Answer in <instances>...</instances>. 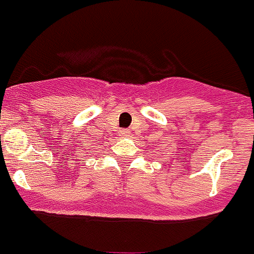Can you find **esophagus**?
Listing matches in <instances>:
<instances>
[{
	"label": "esophagus",
	"instance_id": "esophagus-1",
	"mask_svg": "<svg viewBox=\"0 0 254 254\" xmlns=\"http://www.w3.org/2000/svg\"><path fill=\"white\" fill-rule=\"evenodd\" d=\"M121 135L123 137H128L129 136V131H128V129H123V131H121Z\"/></svg>",
	"mask_w": 254,
	"mask_h": 254
}]
</instances>
